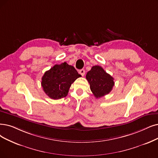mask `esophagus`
Wrapping results in <instances>:
<instances>
[{
	"instance_id": "esophagus-1",
	"label": "esophagus",
	"mask_w": 158,
	"mask_h": 158,
	"mask_svg": "<svg viewBox=\"0 0 158 158\" xmlns=\"http://www.w3.org/2000/svg\"><path fill=\"white\" fill-rule=\"evenodd\" d=\"M79 73L82 76V77H84V76L85 75V71L84 69H80V70L79 71Z\"/></svg>"
}]
</instances>
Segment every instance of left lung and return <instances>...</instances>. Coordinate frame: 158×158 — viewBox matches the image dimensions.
Masks as SVG:
<instances>
[{"instance_id": "obj_1", "label": "left lung", "mask_w": 158, "mask_h": 158, "mask_svg": "<svg viewBox=\"0 0 158 158\" xmlns=\"http://www.w3.org/2000/svg\"><path fill=\"white\" fill-rule=\"evenodd\" d=\"M86 79L90 84V89L97 98L110 93L115 83L113 78L98 65L92 67L86 74Z\"/></svg>"}]
</instances>
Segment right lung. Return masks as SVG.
Returning a JSON list of instances; mask_svg holds the SVG:
<instances>
[{"label":"right lung","instance_id":"obj_1","mask_svg":"<svg viewBox=\"0 0 158 158\" xmlns=\"http://www.w3.org/2000/svg\"><path fill=\"white\" fill-rule=\"evenodd\" d=\"M81 77L75 68L66 62L55 65L42 77L41 85L47 95L54 100L65 97L71 84Z\"/></svg>","mask_w":158,"mask_h":158}]
</instances>
